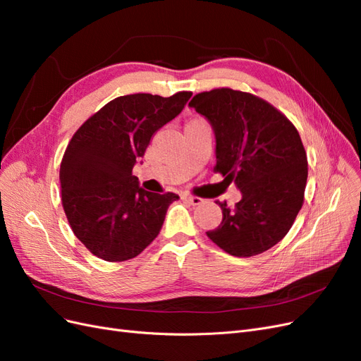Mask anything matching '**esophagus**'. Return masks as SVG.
Instances as JSON below:
<instances>
[{"label": "esophagus", "instance_id": "obj_1", "mask_svg": "<svg viewBox=\"0 0 361 361\" xmlns=\"http://www.w3.org/2000/svg\"><path fill=\"white\" fill-rule=\"evenodd\" d=\"M183 199L187 200L188 203H191L192 206H197V204H200V203L203 202V199H200V197H195V195H185Z\"/></svg>", "mask_w": 361, "mask_h": 361}]
</instances>
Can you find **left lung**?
<instances>
[{"mask_svg":"<svg viewBox=\"0 0 361 361\" xmlns=\"http://www.w3.org/2000/svg\"><path fill=\"white\" fill-rule=\"evenodd\" d=\"M215 134V171L241 191L207 238L236 257L264 253L286 236L307 183V155L298 130L260 97L232 89L195 94L188 104Z\"/></svg>","mask_w":361,"mask_h":361,"instance_id":"1","label":"left lung"}]
</instances>
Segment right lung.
Returning a JSON list of instances; mask_svg holds the SVG:
<instances>
[{
  "instance_id": "right-lung-1",
  "label": "right lung",
  "mask_w": 361,
  "mask_h": 361,
  "mask_svg": "<svg viewBox=\"0 0 361 361\" xmlns=\"http://www.w3.org/2000/svg\"><path fill=\"white\" fill-rule=\"evenodd\" d=\"M191 94L118 96L73 134L60 166L61 200L75 236L94 256L133 259L158 236L179 195L143 190L133 169Z\"/></svg>"
}]
</instances>
